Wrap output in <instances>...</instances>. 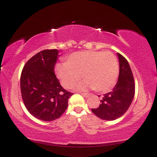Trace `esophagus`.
<instances>
[{"label":"esophagus","instance_id":"1","mask_svg":"<svg viewBox=\"0 0 157 157\" xmlns=\"http://www.w3.org/2000/svg\"><path fill=\"white\" fill-rule=\"evenodd\" d=\"M81 95H83L85 98H89L90 96L89 94H86V93H81Z\"/></svg>","mask_w":157,"mask_h":157}]
</instances>
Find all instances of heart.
Listing matches in <instances>:
<instances>
[{"label": "heart", "mask_w": 157, "mask_h": 157, "mask_svg": "<svg viewBox=\"0 0 157 157\" xmlns=\"http://www.w3.org/2000/svg\"><path fill=\"white\" fill-rule=\"evenodd\" d=\"M55 69L61 83L66 89L73 88L82 74L85 79L77 85V89L105 92L115 85L119 64L111 52L87 50L73 53L68 62L57 63Z\"/></svg>", "instance_id": "obj_1"}]
</instances>
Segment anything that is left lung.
Segmentation results:
<instances>
[{"label":"left lung","instance_id":"8db88e82","mask_svg":"<svg viewBox=\"0 0 157 157\" xmlns=\"http://www.w3.org/2000/svg\"><path fill=\"white\" fill-rule=\"evenodd\" d=\"M120 71L118 82L113 89L105 94L99 107L91 109L98 118L113 121L120 118L128 109L135 94V84L131 68L127 60L118 53Z\"/></svg>","mask_w":157,"mask_h":157}]
</instances>
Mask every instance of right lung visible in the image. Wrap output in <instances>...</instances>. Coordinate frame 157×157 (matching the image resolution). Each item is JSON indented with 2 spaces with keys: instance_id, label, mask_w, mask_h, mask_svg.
<instances>
[{
  "instance_id": "add662e5",
  "label": "right lung",
  "mask_w": 157,
  "mask_h": 157,
  "mask_svg": "<svg viewBox=\"0 0 157 157\" xmlns=\"http://www.w3.org/2000/svg\"><path fill=\"white\" fill-rule=\"evenodd\" d=\"M57 49L36 53L25 64L21 75V92L29 113L44 121H52L62 115L73 94L61 86L54 72Z\"/></svg>"
}]
</instances>
